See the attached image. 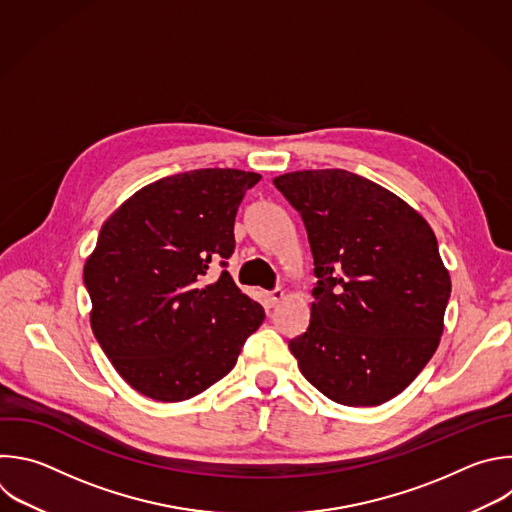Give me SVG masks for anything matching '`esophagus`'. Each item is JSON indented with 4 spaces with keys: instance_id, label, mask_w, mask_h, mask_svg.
<instances>
[{
    "instance_id": "esophagus-1",
    "label": "esophagus",
    "mask_w": 512,
    "mask_h": 512,
    "mask_svg": "<svg viewBox=\"0 0 512 512\" xmlns=\"http://www.w3.org/2000/svg\"><path fill=\"white\" fill-rule=\"evenodd\" d=\"M283 297H285V291H283L281 287H275L273 291H269V293H267V303H269V307H275Z\"/></svg>"
}]
</instances>
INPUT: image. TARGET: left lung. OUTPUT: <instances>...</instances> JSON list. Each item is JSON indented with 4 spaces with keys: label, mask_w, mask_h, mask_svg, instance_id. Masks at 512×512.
<instances>
[{
    "label": "left lung",
    "mask_w": 512,
    "mask_h": 512,
    "mask_svg": "<svg viewBox=\"0 0 512 512\" xmlns=\"http://www.w3.org/2000/svg\"><path fill=\"white\" fill-rule=\"evenodd\" d=\"M301 215L313 273L311 319L289 342L305 380L344 406H380L434 356L450 275L426 219L342 168L273 179Z\"/></svg>",
    "instance_id": "8db88e82"
}]
</instances>
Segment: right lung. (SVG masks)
<instances>
[{"label": "right lung", "mask_w": 512, "mask_h": 512, "mask_svg": "<svg viewBox=\"0 0 512 512\" xmlns=\"http://www.w3.org/2000/svg\"><path fill=\"white\" fill-rule=\"evenodd\" d=\"M257 173L199 168L164 177L124 201L102 225L84 265L94 337L116 372L156 402H183L227 376L263 307L227 267L235 217Z\"/></svg>", "instance_id": "add662e5"}]
</instances>
